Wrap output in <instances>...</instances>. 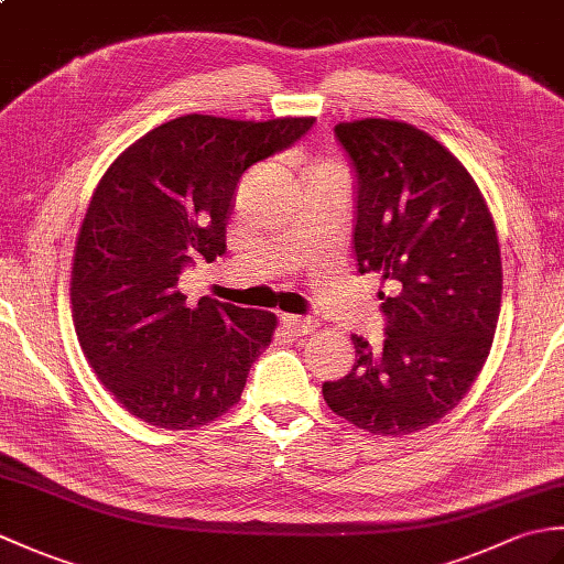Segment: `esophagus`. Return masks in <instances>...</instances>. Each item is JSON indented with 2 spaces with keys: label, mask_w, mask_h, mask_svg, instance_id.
<instances>
[{
  "label": "esophagus",
  "mask_w": 564,
  "mask_h": 564,
  "mask_svg": "<svg viewBox=\"0 0 564 564\" xmlns=\"http://www.w3.org/2000/svg\"><path fill=\"white\" fill-rule=\"evenodd\" d=\"M283 329H289L295 337H303V334L313 332L317 327V319L313 317H297V315H281Z\"/></svg>",
  "instance_id": "obj_1"
}]
</instances>
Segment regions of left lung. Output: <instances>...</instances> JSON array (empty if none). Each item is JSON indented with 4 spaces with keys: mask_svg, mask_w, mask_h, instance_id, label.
Returning <instances> with one entry per match:
<instances>
[{
    "mask_svg": "<svg viewBox=\"0 0 564 564\" xmlns=\"http://www.w3.org/2000/svg\"><path fill=\"white\" fill-rule=\"evenodd\" d=\"M356 174L354 254L380 273L386 341L351 337L349 376L322 386L332 412L370 434L436 424L470 390L492 349L501 254L492 213L453 154L402 121L334 126Z\"/></svg>",
    "mask_w": 564,
    "mask_h": 564,
    "instance_id": "left-lung-1",
    "label": "left lung"
}]
</instances>
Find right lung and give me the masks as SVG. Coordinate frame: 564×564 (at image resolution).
I'll use <instances>...</instances> for the list:
<instances>
[{"label": "right lung", "instance_id": "1", "mask_svg": "<svg viewBox=\"0 0 564 564\" xmlns=\"http://www.w3.org/2000/svg\"><path fill=\"white\" fill-rule=\"evenodd\" d=\"M315 118L230 121L191 113L152 128L89 200L72 263V317L94 373L158 429H196L239 402L275 315L178 293L194 259L225 254L235 188Z\"/></svg>", "mask_w": 564, "mask_h": 564}]
</instances>
